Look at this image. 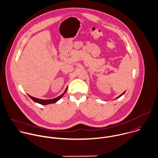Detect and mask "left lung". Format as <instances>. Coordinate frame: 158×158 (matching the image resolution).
<instances>
[{"mask_svg":"<svg viewBox=\"0 0 158 158\" xmlns=\"http://www.w3.org/2000/svg\"><path fill=\"white\" fill-rule=\"evenodd\" d=\"M124 93H125V92H124V93H123V94H121V95H120V96H119V97H118V98H119V97H121V96H122V95H123V94H124Z\"/></svg>","mask_w":158,"mask_h":158,"instance_id":"obj_1","label":"left lung"}]
</instances>
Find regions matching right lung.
<instances>
[{
  "instance_id": "add662e5",
  "label": "right lung",
  "mask_w": 158,
  "mask_h": 158,
  "mask_svg": "<svg viewBox=\"0 0 158 158\" xmlns=\"http://www.w3.org/2000/svg\"><path fill=\"white\" fill-rule=\"evenodd\" d=\"M67 89H67H66V90L64 91V93L62 94H61L60 96H59V97H57V98H54V99H53L42 100V99H37V98H35L32 97V96H29H29L30 97V98H31V99H32L34 102H37V103L40 104H42V105H48V104H53V103H55V102H56L57 101H59V99L62 97L63 94H65V93H66Z\"/></svg>"
}]
</instances>
